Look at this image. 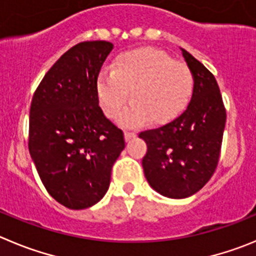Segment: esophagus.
<instances>
[{"instance_id": "34e87169", "label": "esophagus", "mask_w": 256, "mask_h": 256, "mask_svg": "<svg viewBox=\"0 0 256 256\" xmlns=\"http://www.w3.org/2000/svg\"><path fill=\"white\" fill-rule=\"evenodd\" d=\"M136 138V132H130V131H125V140L128 142V140Z\"/></svg>"}]
</instances>
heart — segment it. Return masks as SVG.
<instances>
[{
  "mask_svg": "<svg viewBox=\"0 0 256 256\" xmlns=\"http://www.w3.org/2000/svg\"><path fill=\"white\" fill-rule=\"evenodd\" d=\"M194 77L190 66L176 62L163 50L152 46L120 52L112 69H102L96 92L107 117L114 118L128 101L132 104L118 116L122 126H136L149 118L163 125L182 114L190 100Z\"/></svg>",
  "mask_w": 256,
  "mask_h": 256,
  "instance_id": "1",
  "label": "heart"
}]
</instances>
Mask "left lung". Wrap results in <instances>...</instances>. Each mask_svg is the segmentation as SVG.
I'll use <instances>...</instances> for the list:
<instances>
[{
	"label": "left lung",
	"mask_w": 256,
	"mask_h": 256,
	"mask_svg": "<svg viewBox=\"0 0 256 256\" xmlns=\"http://www.w3.org/2000/svg\"><path fill=\"white\" fill-rule=\"evenodd\" d=\"M182 56L194 77L192 98L172 122L140 132L148 145L145 178L162 196L182 200L204 187L218 163L226 110L214 74L187 50Z\"/></svg>",
	"instance_id": "left-lung-1"
}]
</instances>
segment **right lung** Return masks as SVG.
<instances>
[{"mask_svg": "<svg viewBox=\"0 0 256 256\" xmlns=\"http://www.w3.org/2000/svg\"><path fill=\"white\" fill-rule=\"evenodd\" d=\"M114 44L84 42L66 52L40 82L30 107L28 152L42 184L70 210L92 207L110 187L124 134L98 106L96 83Z\"/></svg>", "mask_w": 256, "mask_h": 256, "instance_id": "obj_1", "label": "right lung"}]
</instances>
